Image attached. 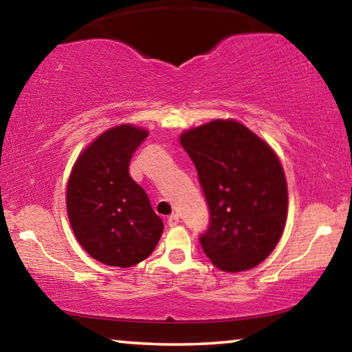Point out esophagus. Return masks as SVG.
<instances>
[{"label":"esophagus","mask_w":352,"mask_h":352,"mask_svg":"<svg viewBox=\"0 0 352 352\" xmlns=\"http://www.w3.org/2000/svg\"><path fill=\"white\" fill-rule=\"evenodd\" d=\"M180 223V218H178V214H170L169 218H167V224H169L170 228H174V226H177V224Z\"/></svg>","instance_id":"esophagus-1"}]
</instances>
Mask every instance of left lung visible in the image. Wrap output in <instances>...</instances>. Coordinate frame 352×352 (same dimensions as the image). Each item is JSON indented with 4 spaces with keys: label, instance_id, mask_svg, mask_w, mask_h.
I'll list each match as a JSON object with an SVG mask.
<instances>
[{
    "label": "left lung",
    "instance_id": "8db88e82",
    "mask_svg": "<svg viewBox=\"0 0 352 352\" xmlns=\"http://www.w3.org/2000/svg\"><path fill=\"white\" fill-rule=\"evenodd\" d=\"M206 194L210 224L199 240L223 272L261 264L280 242L287 183L272 146L235 120H213L180 135Z\"/></svg>",
    "mask_w": 352,
    "mask_h": 352
}]
</instances>
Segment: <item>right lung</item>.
<instances>
[{"label":"right lung","instance_id":"1","mask_svg":"<svg viewBox=\"0 0 352 352\" xmlns=\"http://www.w3.org/2000/svg\"><path fill=\"white\" fill-rule=\"evenodd\" d=\"M148 131L120 124L78 155L66 191V208L77 242L93 259L133 267L158 245L162 219L129 175V161Z\"/></svg>","mask_w":352,"mask_h":352}]
</instances>
